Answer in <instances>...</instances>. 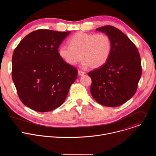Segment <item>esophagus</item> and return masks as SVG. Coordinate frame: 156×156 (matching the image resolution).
Masks as SVG:
<instances>
[{
  "mask_svg": "<svg viewBox=\"0 0 156 156\" xmlns=\"http://www.w3.org/2000/svg\"><path fill=\"white\" fill-rule=\"evenodd\" d=\"M78 75H79L80 76H82V75H84V74H85V73H84V72L81 71V70H78Z\"/></svg>",
  "mask_w": 156,
  "mask_h": 156,
  "instance_id": "obj_1",
  "label": "esophagus"
}]
</instances>
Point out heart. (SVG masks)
I'll return each mask as SVG.
<instances>
[{"mask_svg":"<svg viewBox=\"0 0 156 156\" xmlns=\"http://www.w3.org/2000/svg\"><path fill=\"white\" fill-rule=\"evenodd\" d=\"M69 45H62L58 50L60 58L66 63L75 65L82 60L84 67L97 69L108 60L112 50V43L104 33L78 32L68 39Z\"/></svg>","mask_w":156,"mask_h":156,"instance_id":"heart-1","label":"heart"}]
</instances>
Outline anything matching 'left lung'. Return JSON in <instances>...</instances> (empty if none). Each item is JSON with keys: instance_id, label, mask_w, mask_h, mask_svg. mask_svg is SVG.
<instances>
[{"instance_id": "left-lung-1", "label": "left lung", "mask_w": 156, "mask_h": 156, "mask_svg": "<svg viewBox=\"0 0 156 156\" xmlns=\"http://www.w3.org/2000/svg\"><path fill=\"white\" fill-rule=\"evenodd\" d=\"M96 30L109 36L112 50L104 65L88 73L92 80L91 94L102 105L117 107L137 90L142 73L140 55L135 44L117 28L108 25Z\"/></svg>"}]
</instances>
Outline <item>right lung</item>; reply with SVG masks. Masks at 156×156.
Here are the masks:
<instances>
[{"label": "right lung", "instance_id": "right-lung-1", "mask_svg": "<svg viewBox=\"0 0 156 156\" xmlns=\"http://www.w3.org/2000/svg\"><path fill=\"white\" fill-rule=\"evenodd\" d=\"M70 31L38 30L26 36L12 56V76L20 99L44 112L60 106L78 71L62 60L58 49Z\"/></svg>", "mask_w": 156, "mask_h": 156}]
</instances>
